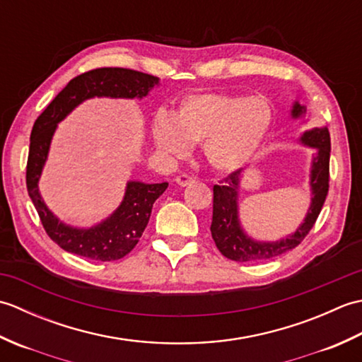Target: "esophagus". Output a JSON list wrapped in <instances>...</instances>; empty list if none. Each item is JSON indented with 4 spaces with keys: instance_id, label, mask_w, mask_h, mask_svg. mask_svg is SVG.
Masks as SVG:
<instances>
[{
    "instance_id": "1",
    "label": "esophagus",
    "mask_w": 362,
    "mask_h": 362,
    "mask_svg": "<svg viewBox=\"0 0 362 362\" xmlns=\"http://www.w3.org/2000/svg\"><path fill=\"white\" fill-rule=\"evenodd\" d=\"M175 183L179 187H188V185H191V183H193V179H191V177H188V175H185V174H182V175L175 177Z\"/></svg>"
}]
</instances>
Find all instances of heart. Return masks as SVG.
Segmentation results:
<instances>
[{
    "label": "heart",
    "mask_w": 362,
    "mask_h": 362,
    "mask_svg": "<svg viewBox=\"0 0 362 362\" xmlns=\"http://www.w3.org/2000/svg\"><path fill=\"white\" fill-rule=\"evenodd\" d=\"M274 122V109L263 96L228 91H196L183 96L173 118L158 113L152 140L171 158H183L191 144L202 143L204 157L219 173L247 165L263 146Z\"/></svg>",
    "instance_id": "b5f03b06"
}]
</instances>
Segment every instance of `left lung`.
I'll use <instances>...</instances> for the list:
<instances>
[{"label": "left lung", "mask_w": 362, "mask_h": 362, "mask_svg": "<svg viewBox=\"0 0 362 362\" xmlns=\"http://www.w3.org/2000/svg\"><path fill=\"white\" fill-rule=\"evenodd\" d=\"M305 115L306 107L296 101L291 109V117L294 119H302ZM298 141L306 148L316 151L311 160L310 171L311 204L302 224L296 228L294 233L286 238L276 241H259L245 233L240 221V206H238L243 169L228 174L221 182V185L213 187V218L210 230L214 244L226 258L240 261V263L275 258L297 247L313 228L328 194L332 143H329V132L325 126L306 129L300 135Z\"/></svg>", "instance_id": "obj_1"}]
</instances>
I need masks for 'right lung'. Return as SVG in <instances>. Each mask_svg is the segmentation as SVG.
<instances>
[{"label": "right lung", "mask_w": 362, "mask_h": 362, "mask_svg": "<svg viewBox=\"0 0 362 362\" xmlns=\"http://www.w3.org/2000/svg\"><path fill=\"white\" fill-rule=\"evenodd\" d=\"M156 76L127 68H98L71 79L34 122L26 166V187L30 201L51 240L64 250L88 259L115 261L132 250L148 226L152 205L165 193L168 183L129 180L118 209L91 227L65 224L46 206L38 180L48 160L57 124L76 107L91 98L143 99L157 87Z\"/></svg>", "instance_id": "obj_1"}]
</instances>
